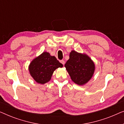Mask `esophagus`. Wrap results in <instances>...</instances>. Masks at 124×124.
Returning a JSON list of instances; mask_svg holds the SVG:
<instances>
[{
    "mask_svg": "<svg viewBox=\"0 0 124 124\" xmlns=\"http://www.w3.org/2000/svg\"><path fill=\"white\" fill-rule=\"evenodd\" d=\"M60 62H61V63H62V65H64V64H65V62H64V61L63 60H60Z\"/></svg>",
    "mask_w": 124,
    "mask_h": 124,
    "instance_id": "1",
    "label": "esophagus"
}]
</instances>
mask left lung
I'll list each match as a JSON object with an SVG mask.
<instances>
[{"instance_id": "obj_1", "label": "left lung", "mask_w": 124, "mask_h": 124, "mask_svg": "<svg viewBox=\"0 0 124 124\" xmlns=\"http://www.w3.org/2000/svg\"><path fill=\"white\" fill-rule=\"evenodd\" d=\"M65 67L72 81L79 86L84 85L93 77L95 70L93 60L84 53L71 51Z\"/></svg>"}]
</instances>
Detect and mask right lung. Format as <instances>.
<instances>
[{
	"label": "right lung",
	"mask_w": 124,
	"mask_h": 124,
	"mask_svg": "<svg viewBox=\"0 0 124 124\" xmlns=\"http://www.w3.org/2000/svg\"><path fill=\"white\" fill-rule=\"evenodd\" d=\"M62 67L63 65L54 56H51L49 52H43L30 62L28 69L35 82L43 85L51 80L56 69Z\"/></svg>",
	"instance_id": "1"
}]
</instances>
